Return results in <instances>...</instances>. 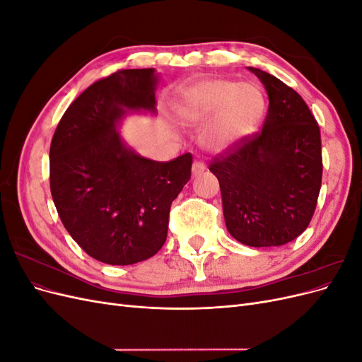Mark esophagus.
Returning a JSON list of instances; mask_svg holds the SVG:
<instances>
[{
	"mask_svg": "<svg viewBox=\"0 0 362 362\" xmlns=\"http://www.w3.org/2000/svg\"><path fill=\"white\" fill-rule=\"evenodd\" d=\"M204 170H205V164L202 161H194L193 163V168H192L193 177H196V175H201Z\"/></svg>",
	"mask_w": 362,
	"mask_h": 362,
	"instance_id": "1",
	"label": "esophagus"
}]
</instances>
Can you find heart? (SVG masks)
Instances as JSON below:
<instances>
[{
	"label": "heart",
	"mask_w": 362,
	"mask_h": 362,
	"mask_svg": "<svg viewBox=\"0 0 362 362\" xmlns=\"http://www.w3.org/2000/svg\"><path fill=\"white\" fill-rule=\"evenodd\" d=\"M266 101L257 86L210 80L184 92L181 116L192 124L213 122L205 144L223 151L247 137L259 124Z\"/></svg>",
	"instance_id": "b5f03b06"
}]
</instances>
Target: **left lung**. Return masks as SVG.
<instances>
[{"instance_id":"8db88e82","label":"left lung","mask_w":362,"mask_h":362,"mask_svg":"<svg viewBox=\"0 0 362 362\" xmlns=\"http://www.w3.org/2000/svg\"><path fill=\"white\" fill-rule=\"evenodd\" d=\"M262 129L226 148L210 170L221 184L226 229L252 247L282 246L310 225L322 187V139L302 96L264 71Z\"/></svg>"}]
</instances>
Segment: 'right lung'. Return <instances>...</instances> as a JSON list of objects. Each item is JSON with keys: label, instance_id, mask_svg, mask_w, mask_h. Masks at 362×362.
I'll return each instance as SVG.
<instances>
[{"label": "right lung", "instance_id": "obj_1", "mask_svg": "<svg viewBox=\"0 0 362 362\" xmlns=\"http://www.w3.org/2000/svg\"><path fill=\"white\" fill-rule=\"evenodd\" d=\"M152 68L98 80L64 112L49 148V187L62 223L92 258L128 266L166 242L170 204L192 175V154L140 157L116 127L127 110L156 113Z\"/></svg>", "mask_w": 362, "mask_h": 362}]
</instances>
